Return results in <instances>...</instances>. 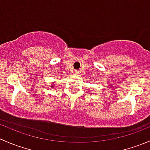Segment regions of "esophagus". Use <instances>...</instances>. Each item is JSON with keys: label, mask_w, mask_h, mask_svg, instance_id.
<instances>
[{"label": "esophagus", "mask_w": 150, "mask_h": 150, "mask_svg": "<svg viewBox=\"0 0 150 150\" xmlns=\"http://www.w3.org/2000/svg\"><path fill=\"white\" fill-rule=\"evenodd\" d=\"M73 74H74V75H78V74H79V71H77V70L74 71Z\"/></svg>", "instance_id": "34e87169"}]
</instances>
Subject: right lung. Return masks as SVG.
<instances>
[{
	"label": "right lung",
	"instance_id": "obj_1",
	"mask_svg": "<svg viewBox=\"0 0 150 150\" xmlns=\"http://www.w3.org/2000/svg\"><path fill=\"white\" fill-rule=\"evenodd\" d=\"M51 88H54V84H51Z\"/></svg>",
	"mask_w": 150,
	"mask_h": 150
}]
</instances>
